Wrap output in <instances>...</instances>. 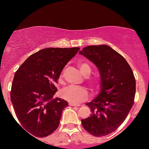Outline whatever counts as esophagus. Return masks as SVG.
<instances>
[{
    "instance_id": "34e87169",
    "label": "esophagus",
    "mask_w": 149,
    "mask_h": 149,
    "mask_svg": "<svg viewBox=\"0 0 149 149\" xmlns=\"http://www.w3.org/2000/svg\"><path fill=\"white\" fill-rule=\"evenodd\" d=\"M69 106H71V107H79V106H80V104H74V103H72V102H69Z\"/></svg>"
}]
</instances>
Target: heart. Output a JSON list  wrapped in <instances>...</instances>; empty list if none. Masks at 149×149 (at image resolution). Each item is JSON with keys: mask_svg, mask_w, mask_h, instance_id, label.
Listing matches in <instances>:
<instances>
[{"mask_svg": "<svg viewBox=\"0 0 149 149\" xmlns=\"http://www.w3.org/2000/svg\"><path fill=\"white\" fill-rule=\"evenodd\" d=\"M78 66L80 72L83 76L86 77V79L92 85L93 88L98 89L100 86V80L98 78H90L89 77L91 73V68L88 63L84 61H78ZM63 72L61 73L59 78V83L63 82ZM61 96L64 100L74 104H78L87 100L88 97V90L85 87L69 85L63 88L61 91Z\"/></svg>", "mask_w": 149, "mask_h": 149, "instance_id": "heart-1", "label": "heart"}]
</instances>
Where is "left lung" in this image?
<instances>
[{
    "instance_id": "8db88e82",
    "label": "left lung",
    "mask_w": 149,
    "mask_h": 149,
    "mask_svg": "<svg viewBox=\"0 0 149 149\" xmlns=\"http://www.w3.org/2000/svg\"><path fill=\"white\" fill-rule=\"evenodd\" d=\"M94 63L100 74V92L86 104L91 115L82 125L95 136L111 134L125 120L134 104L136 81L121 54L107 45H90L79 52Z\"/></svg>"
}]
</instances>
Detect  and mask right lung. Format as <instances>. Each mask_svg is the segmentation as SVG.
Listing matches in <instances>:
<instances>
[{"instance_id": "1", "label": "right lung", "mask_w": 149, "mask_h": 149, "mask_svg": "<svg viewBox=\"0 0 149 149\" xmlns=\"http://www.w3.org/2000/svg\"><path fill=\"white\" fill-rule=\"evenodd\" d=\"M79 47H49L31 54L15 73L10 99L22 126L32 136L45 137L57 129L68 102L53 99L56 83ZM25 130V131H26Z\"/></svg>"}]
</instances>
